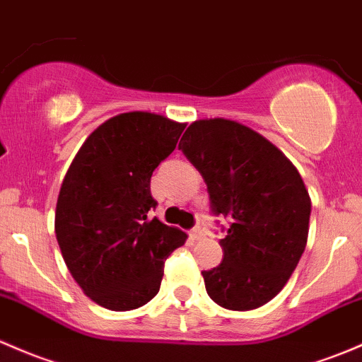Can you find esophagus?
I'll return each instance as SVG.
<instances>
[{
  "label": "esophagus",
  "instance_id": "esophagus-1",
  "mask_svg": "<svg viewBox=\"0 0 362 362\" xmlns=\"http://www.w3.org/2000/svg\"><path fill=\"white\" fill-rule=\"evenodd\" d=\"M191 235H192V239H201L204 235V232L201 227H194V229L191 230Z\"/></svg>",
  "mask_w": 362,
  "mask_h": 362
}]
</instances>
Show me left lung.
I'll use <instances>...</instances> for the list:
<instances>
[{
  "label": "left lung",
  "instance_id": "left-lung-1",
  "mask_svg": "<svg viewBox=\"0 0 362 362\" xmlns=\"http://www.w3.org/2000/svg\"><path fill=\"white\" fill-rule=\"evenodd\" d=\"M178 149L196 166L213 215L230 220L222 264L203 271L215 303L253 310L288 283L307 245L310 197L298 170L272 142L238 121H194Z\"/></svg>",
  "mask_w": 362,
  "mask_h": 362
}]
</instances>
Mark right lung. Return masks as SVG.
Segmentation results:
<instances>
[{
    "label": "right lung",
    "mask_w": 362,
    "mask_h": 362,
    "mask_svg": "<svg viewBox=\"0 0 362 362\" xmlns=\"http://www.w3.org/2000/svg\"><path fill=\"white\" fill-rule=\"evenodd\" d=\"M185 124L133 111L102 123L78 151L57 199L55 234L86 296L133 310L158 295L165 260L187 234L149 218L152 171L177 147Z\"/></svg>",
    "instance_id": "obj_1"
}]
</instances>
